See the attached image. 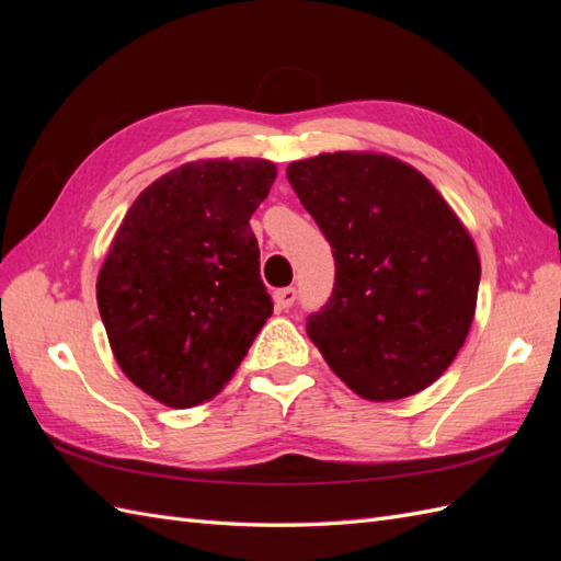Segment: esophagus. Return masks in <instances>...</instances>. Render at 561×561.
I'll list each match as a JSON object with an SVG mask.
<instances>
[{
	"instance_id": "1",
	"label": "esophagus",
	"mask_w": 561,
	"mask_h": 561,
	"mask_svg": "<svg viewBox=\"0 0 561 561\" xmlns=\"http://www.w3.org/2000/svg\"><path fill=\"white\" fill-rule=\"evenodd\" d=\"M274 299H276V307L278 309H290L293 304H295V299H297V290H295V287H283V290H278L274 295Z\"/></svg>"
}]
</instances>
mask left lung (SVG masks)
I'll return each instance as SVG.
<instances>
[{
    "label": "left lung",
    "mask_w": 561,
    "mask_h": 561,
    "mask_svg": "<svg viewBox=\"0 0 561 561\" xmlns=\"http://www.w3.org/2000/svg\"><path fill=\"white\" fill-rule=\"evenodd\" d=\"M287 180L325 233L334 290L307 332L365 400L428 388L472 325L480 257L449 203L416 168L375 151L293 161Z\"/></svg>",
    "instance_id": "1"
}]
</instances>
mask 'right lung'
<instances>
[{
  "mask_svg": "<svg viewBox=\"0 0 561 561\" xmlns=\"http://www.w3.org/2000/svg\"><path fill=\"white\" fill-rule=\"evenodd\" d=\"M274 180L266 159L192 161L126 213L95 295L118 367L154 400L215 398L274 311L250 229Z\"/></svg>",
  "mask_w": 561,
  "mask_h": 561,
  "instance_id": "1",
  "label": "right lung"
}]
</instances>
